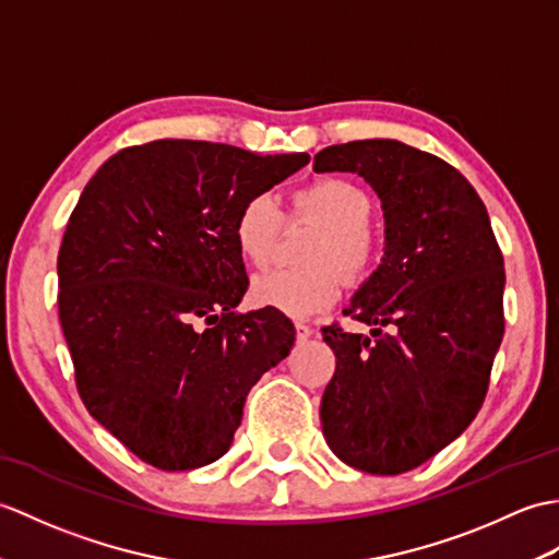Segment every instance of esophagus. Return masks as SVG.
I'll return each mask as SVG.
<instances>
[{
	"mask_svg": "<svg viewBox=\"0 0 559 559\" xmlns=\"http://www.w3.org/2000/svg\"><path fill=\"white\" fill-rule=\"evenodd\" d=\"M311 326L309 323H302V321H297L295 323V338H297V343H305V341H309L311 338Z\"/></svg>",
	"mask_w": 559,
	"mask_h": 559,
	"instance_id": "esophagus-1",
	"label": "esophagus"
}]
</instances>
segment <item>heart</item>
<instances>
[{"label": "heart", "instance_id": "heart-1", "mask_svg": "<svg viewBox=\"0 0 559 559\" xmlns=\"http://www.w3.org/2000/svg\"><path fill=\"white\" fill-rule=\"evenodd\" d=\"M290 214L314 218L323 236L311 248L307 269H269L252 281V300L285 317H311L335 302L341 276L359 283L379 257V238L371 228L373 202L355 180L326 176L290 194ZM283 212L271 192H254L240 204L233 221V240L242 259L264 266L276 252Z\"/></svg>", "mask_w": 559, "mask_h": 559}]
</instances>
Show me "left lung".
I'll return each instance as SVG.
<instances>
[{
  "mask_svg": "<svg viewBox=\"0 0 559 559\" xmlns=\"http://www.w3.org/2000/svg\"><path fill=\"white\" fill-rule=\"evenodd\" d=\"M314 171L359 174L381 198L385 252L321 335L335 371L321 397L329 448L359 472L395 476L438 455L481 409L504 333V266L488 212L455 166L397 140H355Z\"/></svg>",
  "mask_w": 559,
  "mask_h": 559,
  "instance_id": "obj_1",
  "label": "left lung"
}]
</instances>
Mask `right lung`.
Listing matches in <instances>:
<instances>
[{"label": "right lung", "mask_w": 559, "mask_h": 559, "mask_svg": "<svg viewBox=\"0 0 559 559\" xmlns=\"http://www.w3.org/2000/svg\"><path fill=\"white\" fill-rule=\"evenodd\" d=\"M307 162L152 140L85 186L57 259L59 321L83 405L142 462L188 472L226 455L250 388L288 357V317L236 311L248 276L233 221Z\"/></svg>", "instance_id": "1"}]
</instances>
